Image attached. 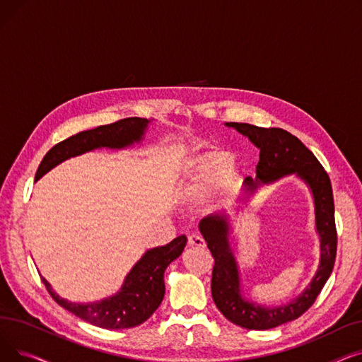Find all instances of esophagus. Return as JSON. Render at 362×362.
<instances>
[{
  "instance_id": "1",
  "label": "esophagus",
  "mask_w": 362,
  "mask_h": 362,
  "mask_svg": "<svg viewBox=\"0 0 362 362\" xmlns=\"http://www.w3.org/2000/svg\"><path fill=\"white\" fill-rule=\"evenodd\" d=\"M187 245L189 246H205V242L202 239V236L197 235V233H192L187 236Z\"/></svg>"
}]
</instances>
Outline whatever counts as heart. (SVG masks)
Wrapping results in <instances>:
<instances>
[{"label":"heart","instance_id":"1","mask_svg":"<svg viewBox=\"0 0 362 362\" xmlns=\"http://www.w3.org/2000/svg\"><path fill=\"white\" fill-rule=\"evenodd\" d=\"M232 156L227 151H211L197 157L189 175V191L204 192L216 185L220 195H229L236 187V173L230 165Z\"/></svg>","mask_w":362,"mask_h":362}]
</instances>
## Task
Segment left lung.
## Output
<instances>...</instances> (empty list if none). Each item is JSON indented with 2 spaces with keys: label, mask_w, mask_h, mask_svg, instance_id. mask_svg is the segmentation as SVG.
Here are the masks:
<instances>
[{
  "label": "left lung",
  "mask_w": 362,
  "mask_h": 362,
  "mask_svg": "<svg viewBox=\"0 0 362 362\" xmlns=\"http://www.w3.org/2000/svg\"><path fill=\"white\" fill-rule=\"evenodd\" d=\"M227 126L235 127L259 148V161L255 168L257 182L251 177L245 180L250 191L257 189L259 182L267 183L281 176L296 173L310 185L314 195L315 221L321 242V264L310 288L296 300L279 308H264L240 296L236 262L227 243L229 226L226 217L208 216L199 223V230L214 258L211 293L217 308L236 326L250 330H269L307 313L333 272L337 230L332 183L327 171L313 152L288 130L235 122L227 123Z\"/></svg>",
  "instance_id": "8db88e82"
}]
</instances>
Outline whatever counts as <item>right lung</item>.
<instances>
[{"label":"right lung","instance_id":"1","mask_svg":"<svg viewBox=\"0 0 362 362\" xmlns=\"http://www.w3.org/2000/svg\"><path fill=\"white\" fill-rule=\"evenodd\" d=\"M148 124L146 119L127 117L114 123L83 130L55 144L36 170L35 180L62 161L83 154L86 151L108 146L123 148L139 141ZM186 236H177L170 243L148 251L127 274L122 291L108 299L92 303H71L54 293L49 283H42L51 298L74 315L103 329H130L142 325L160 307L164 298V272L185 250Z\"/></svg>","mask_w":362,"mask_h":362}]
</instances>
